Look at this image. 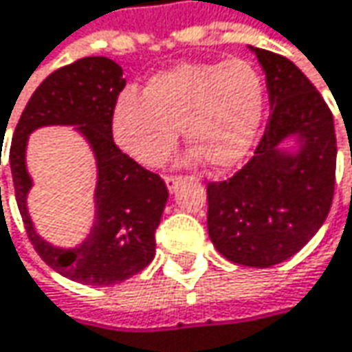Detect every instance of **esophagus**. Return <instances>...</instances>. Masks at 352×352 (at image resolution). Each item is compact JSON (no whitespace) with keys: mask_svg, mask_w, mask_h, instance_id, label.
Returning <instances> with one entry per match:
<instances>
[{"mask_svg":"<svg viewBox=\"0 0 352 352\" xmlns=\"http://www.w3.org/2000/svg\"><path fill=\"white\" fill-rule=\"evenodd\" d=\"M181 181H183V177H181V175H167V177H165L167 189H169L171 193H173L177 187H179V183H181Z\"/></svg>","mask_w":352,"mask_h":352,"instance_id":"1","label":"esophagus"}]
</instances>
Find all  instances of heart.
Wrapping results in <instances>:
<instances>
[{
  "label": "heart",
  "mask_w": 352,
  "mask_h": 352,
  "mask_svg": "<svg viewBox=\"0 0 352 352\" xmlns=\"http://www.w3.org/2000/svg\"><path fill=\"white\" fill-rule=\"evenodd\" d=\"M264 114V82L245 60L183 62L146 82L143 94L124 90L112 109L116 144L144 167L161 165L179 126L193 157L226 169L245 157Z\"/></svg>",
  "instance_id": "heart-1"
}]
</instances>
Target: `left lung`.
Returning <instances> with one entry per match:
<instances>
[{
	"instance_id": "left-lung-1",
	"label": "left lung",
	"mask_w": 352,
	"mask_h": 352,
	"mask_svg": "<svg viewBox=\"0 0 352 352\" xmlns=\"http://www.w3.org/2000/svg\"><path fill=\"white\" fill-rule=\"evenodd\" d=\"M264 72L270 116L254 157L234 177L208 183V232L228 260L276 266L324 223L335 195L336 135L320 92L288 58L252 48ZM288 136L298 153L279 151Z\"/></svg>"
}]
</instances>
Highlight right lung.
Wrapping results in <instances>:
<instances>
[{"label": "right lung", "instance_id": "add662e5", "mask_svg": "<svg viewBox=\"0 0 352 352\" xmlns=\"http://www.w3.org/2000/svg\"><path fill=\"white\" fill-rule=\"evenodd\" d=\"M124 84L122 68L104 56L80 58L58 68L25 104L10 148L17 208L34 250L52 270L90 286L122 282L151 264L155 232L169 197L161 177L141 167L114 144L112 109ZM48 124H76L93 146L99 165L95 226L91 236L70 250L42 241L25 206L31 186L25 169L27 137Z\"/></svg>", "mask_w": 352, "mask_h": 352}]
</instances>
